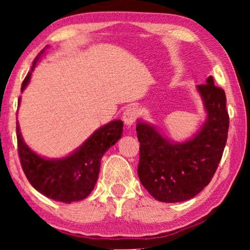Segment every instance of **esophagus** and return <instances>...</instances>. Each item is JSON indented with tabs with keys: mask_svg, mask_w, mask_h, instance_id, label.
<instances>
[{
	"mask_svg": "<svg viewBox=\"0 0 250 250\" xmlns=\"http://www.w3.org/2000/svg\"><path fill=\"white\" fill-rule=\"evenodd\" d=\"M138 117V110L134 107H127L124 110V114H123V121H124L125 125L127 127H131V126L134 124L135 119Z\"/></svg>",
	"mask_w": 250,
	"mask_h": 250,
	"instance_id": "34e87169",
	"label": "esophagus"
}]
</instances>
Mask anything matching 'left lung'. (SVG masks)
<instances>
[{
  "label": "left lung",
  "instance_id": "8db88e82",
  "mask_svg": "<svg viewBox=\"0 0 250 250\" xmlns=\"http://www.w3.org/2000/svg\"><path fill=\"white\" fill-rule=\"evenodd\" d=\"M206 119L200 128L183 142L167 139L157 126L138 119L140 142L139 179L155 199L181 203L196 197L216 172L227 145L229 114L224 90L209 76L197 85Z\"/></svg>",
  "mask_w": 250,
  "mask_h": 250
}]
</instances>
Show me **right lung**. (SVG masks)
I'll return each instance as SVG.
<instances>
[{"instance_id":"add662e5","label":"right lung","mask_w":250,"mask_h":250,"mask_svg":"<svg viewBox=\"0 0 250 250\" xmlns=\"http://www.w3.org/2000/svg\"><path fill=\"white\" fill-rule=\"evenodd\" d=\"M44 50L36 57L32 70L23 80L21 92L29 84L32 73L37 61L43 57ZM20 99L18 104H20ZM123 125L124 123L121 119L111 121L95 129L83 145L69 155L62 158H46L33 151L26 145L17 122L18 151L23 173L29 183L50 199L64 204L83 200L94 189L102 157L122 138Z\"/></svg>"}]
</instances>
